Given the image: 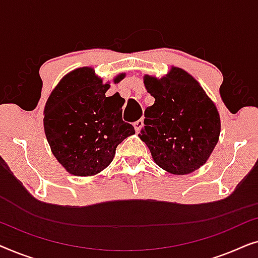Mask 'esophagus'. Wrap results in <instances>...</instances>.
<instances>
[{
  "label": "esophagus",
  "instance_id": "obj_1",
  "mask_svg": "<svg viewBox=\"0 0 258 258\" xmlns=\"http://www.w3.org/2000/svg\"><path fill=\"white\" fill-rule=\"evenodd\" d=\"M142 126H143V119H139V121H136L135 123H134V128H135L136 133H139Z\"/></svg>",
  "mask_w": 258,
  "mask_h": 258
}]
</instances>
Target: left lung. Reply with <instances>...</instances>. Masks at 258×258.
<instances>
[{"label": "left lung", "instance_id": "1", "mask_svg": "<svg viewBox=\"0 0 258 258\" xmlns=\"http://www.w3.org/2000/svg\"><path fill=\"white\" fill-rule=\"evenodd\" d=\"M155 103L144 111L140 139L158 167L186 175L206 163L218 142L221 118L216 105L194 77L172 67L161 79L146 75Z\"/></svg>", "mask_w": 258, "mask_h": 258}]
</instances>
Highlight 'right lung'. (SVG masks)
Returning <instances> with one entry per match:
<instances>
[{
	"label": "right lung",
	"mask_w": 258,
	"mask_h": 258,
	"mask_svg": "<svg viewBox=\"0 0 258 258\" xmlns=\"http://www.w3.org/2000/svg\"><path fill=\"white\" fill-rule=\"evenodd\" d=\"M124 76L119 74L114 82ZM109 87L93 68L83 67L67 74L45 103V137L69 174L101 172L111 163L118 144L135 134L134 126L122 119V97H105Z\"/></svg>",
	"instance_id": "obj_1"
}]
</instances>
